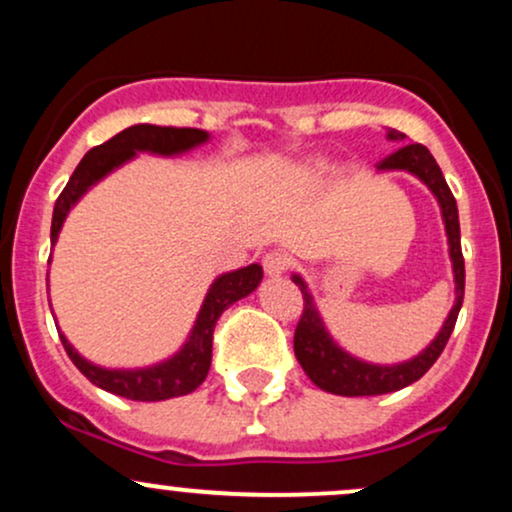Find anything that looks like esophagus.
Segmentation results:
<instances>
[{
  "instance_id": "obj_1",
  "label": "esophagus",
  "mask_w": 512,
  "mask_h": 512,
  "mask_svg": "<svg viewBox=\"0 0 512 512\" xmlns=\"http://www.w3.org/2000/svg\"><path fill=\"white\" fill-rule=\"evenodd\" d=\"M262 267L267 276H281L291 267V257L286 252H267L262 260Z\"/></svg>"
}]
</instances>
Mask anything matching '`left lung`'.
Segmentation results:
<instances>
[{
	"label": "left lung",
	"instance_id": "obj_1",
	"mask_svg": "<svg viewBox=\"0 0 512 512\" xmlns=\"http://www.w3.org/2000/svg\"><path fill=\"white\" fill-rule=\"evenodd\" d=\"M387 139L390 142H404V134L397 129H387ZM378 173H390V170H407V173L419 178L428 190L436 197L440 216L445 223V236H448V252L452 262V276H455V305L450 308L448 317H445L443 327L436 334L431 344L424 351H419L414 358L402 363H368L363 358L351 356L342 346L332 339L327 332L325 322H322L320 310L313 301L308 284L303 281L301 274H293V284L303 293V315L298 322L296 334H293V351H296L298 363L305 370L313 383L320 390L332 392V395L342 397H373V395H387V392H397L402 387L421 378L438 356L443 354L445 344H448L452 330H455L457 315H460L462 298H464V257L460 245V216H457V202L452 197L448 182L443 178V170L438 168L436 158L424 144H402L397 151L375 166Z\"/></svg>",
	"mask_w": 512,
	"mask_h": 512
}]
</instances>
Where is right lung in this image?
Returning <instances> with one entry per match:
<instances>
[{
	"instance_id": "obj_1",
	"label": "right lung",
	"mask_w": 512,
	"mask_h": 512,
	"mask_svg": "<svg viewBox=\"0 0 512 512\" xmlns=\"http://www.w3.org/2000/svg\"><path fill=\"white\" fill-rule=\"evenodd\" d=\"M209 142V132L192 127H158V125H132L115 134L113 139L101 146H93L88 154L81 158V163L69 178L62 195L57 197L55 211H52V228L50 243L55 245L60 238L67 214L76 207L81 197L98 185L105 175H110L125 163L137 158V154H154V156H180L197 146ZM50 262V260H48ZM260 264H248L236 272H226L216 276L214 284L209 286L204 296L202 308H199L195 325L187 334L185 344L180 351L166 361H158L154 366L144 368H103L91 363L79 351L69 344V339L60 332L69 358L81 373L91 380L93 385L105 392H113L134 402H161V399L182 397L195 392L207 378L211 366V342H214V327L223 310L233 305L240 298L250 296L262 281Z\"/></svg>"
}]
</instances>
